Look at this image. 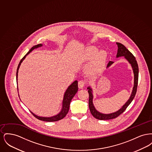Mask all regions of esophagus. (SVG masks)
<instances>
[{"mask_svg":"<svg viewBox=\"0 0 152 152\" xmlns=\"http://www.w3.org/2000/svg\"><path fill=\"white\" fill-rule=\"evenodd\" d=\"M85 82L83 81V80H80L79 81V83H78V86H79V88H80V89H81V88H83V87L85 86Z\"/></svg>","mask_w":152,"mask_h":152,"instance_id":"34e87169","label":"esophagus"}]
</instances>
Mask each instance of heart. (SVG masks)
<instances>
[{"label": "heart", "mask_w": 152, "mask_h": 152, "mask_svg": "<svg viewBox=\"0 0 152 152\" xmlns=\"http://www.w3.org/2000/svg\"><path fill=\"white\" fill-rule=\"evenodd\" d=\"M98 52V50L96 47H91L87 50L86 53V56L85 58L86 60L91 58L94 57ZM107 58V53L105 51H101L99 52L97 56V59H98V62L100 64H102L105 61Z\"/></svg>", "instance_id": "1"}]
</instances>
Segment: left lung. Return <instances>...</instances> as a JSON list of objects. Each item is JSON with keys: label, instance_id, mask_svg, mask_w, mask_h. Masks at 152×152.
Here are the masks:
<instances>
[{"label": "left lung", "instance_id": "left-lung-1", "mask_svg": "<svg viewBox=\"0 0 152 152\" xmlns=\"http://www.w3.org/2000/svg\"><path fill=\"white\" fill-rule=\"evenodd\" d=\"M116 44L118 47V50H117L116 58L124 56V58L127 60V61L130 63V65L132 66L133 73H134V86L133 88V90L129 97V99L126 101V102L123 105L122 108H121L118 110L116 111L115 112L109 113V114L101 113L96 109L93 104L94 96L92 94V89L91 87H88L87 88V89H88V92L89 94V108L90 109L91 113L94 118L100 120H110V119L115 118L119 115H120L121 113H123L126 108L129 106L131 102L133 101L137 92L138 79V66L137 62L136 60V58L123 44L120 43H116ZM113 63V61H109L107 68L109 67Z\"/></svg>", "mask_w": 152, "mask_h": 152}]
</instances>
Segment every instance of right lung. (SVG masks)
Listing matches in <instances>:
<instances>
[{
  "label": "right lung",
  "instance_id": "right-lung-1",
  "mask_svg": "<svg viewBox=\"0 0 152 152\" xmlns=\"http://www.w3.org/2000/svg\"><path fill=\"white\" fill-rule=\"evenodd\" d=\"M42 45H43V44H37V45H36L32 47L31 48V50L28 52V53L23 58H22V60H20L19 64L18 65V68H17V71H16V81H17V83H18V71H19V67L20 66L22 61L24 60V58H26V56L27 55H28L31 51H33L34 50L36 49L37 48H39V47H42ZM77 84H78V82H77V80H76L74 82H73L66 89V91L64 93L63 100L62 108H61V111L59 112V113H58V115H56L55 116H52V117H40V116H37L35 114L33 113L31 111V113L34 116H35L36 118L39 119L40 120H42V121H44L53 122V121H57L63 119L66 115V114L68 113V112L69 111L70 102L72 100L73 96L77 92V91H78V85Z\"/></svg>",
  "mask_w": 152,
  "mask_h": 152
}]
</instances>
